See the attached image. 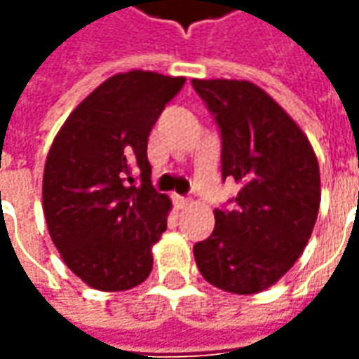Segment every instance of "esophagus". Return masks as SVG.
I'll return each mask as SVG.
<instances>
[{
  "mask_svg": "<svg viewBox=\"0 0 359 359\" xmlns=\"http://www.w3.org/2000/svg\"><path fill=\"white\" fill-rule=\"evenodd\" d=\"M187 205H189V199H185V197H182V195H174V207L177 209V211L185 209Z\"/></svg>",
  "mask_w": 359,
  "mask_h": 359,
  "instance_id": "obj_1",
  "label": "esophagus"
}]
</instances>
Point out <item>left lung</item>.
Instances as JSON below:
<instances>
[{
    "label": "left lung",
    "instance_id": "8db88e82",
    "mask_svg": "<svg viewBox=\"0 0 359 359\" xmlns=\"http://www.w3.org/2000/svg\"><path fill=\"white\" fill-rule=\"evenodd\" d=\"M221 128L222 180L241 185L234 209H215V231L194 246L211 285L254 295L287 273L320 207V170L307 135L246 80H191Z\"/></svg>",
    "mask_w": 359,
    "mask_h": 359
}]
</instances>
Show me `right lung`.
I'll return each instance as SVG.
<instances>
[{"instance_id": "add662e5", "label": "right lung", "mask_w": 359, "mask_h": 359, "mask_svg": "<svg viewBox=\"0 0 359 359\" xmlns=\"http://www.w3.org/2000/svg\"><path fill=\"white\" fill-rule=\"evenodd\" d=\"M185 78L130 70L111 76L70 113L43 175L46 226L62 259L100 291H127L152 271L170 197L150 182V130ZM141 172V184L132 177Z\"/></svg>"}]
</instances>
